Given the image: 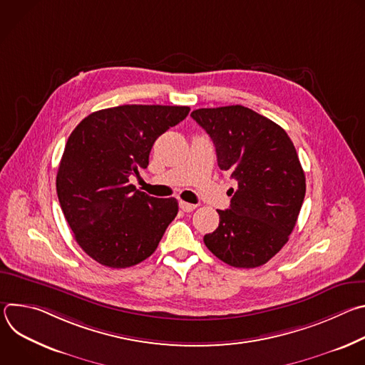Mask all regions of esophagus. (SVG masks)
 <instances>
[{
    "label": "esophagus",
    "instance_id": "esophagus-1",
    "mask_svg": "<svg viewBox=\"0 0 365 365\" xmlns=\"http://www.w3.org/2000/svg\"><path fill=\"white\" fill-rule=\"evenodd\" d=\"M179 206H180V210H182V211H185V212H192L193 210H196V205H193V203H187V202H180V203H179Z\"/></svg>",
    "mask_w": 365,
    "mask_h": 365
}]
</instances>
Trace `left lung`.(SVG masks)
<instances>
[{
	"mask_svg": "<svg viewBox=\"0 0 365 365\" xmlns=\"http://www.w3.org/2000/svg\"><path fill=\"white\" fill-rule=\"evenodd\" d=\"M190 117L207 133L217 160L237 182L231 205L218 211V228L203 242L238 269L266 264L289 241L306 193V179L287 133L242 106L195 110Z\"/></svg>",
	"mask_w": 365,
	"mask_h": 365,
	"instance_id": "1",
	"label": "left lung"
}]
</instances>
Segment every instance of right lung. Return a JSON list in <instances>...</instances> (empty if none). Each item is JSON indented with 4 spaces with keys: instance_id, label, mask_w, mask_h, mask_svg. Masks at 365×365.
<instances>
[{
    "instance_id": "add662e5",
    "label": "right lung",
    "mask_w": 365,
    "mask_h": 365,
    "mask_svg": "<svg viewBox=\"0 0 365 365\" xmlns=\"http://www.w3.org/2000/svg\"><path fill=\"white\" fill-rule=\"evenodd\" d=\"M190 108L121 106L83 118L68 138L56 190L81 248L96 263L125 269L158 248L178 215L175 197H153L130 183L148 166L154 141Z\"/></svg>"
}]
</instances>
